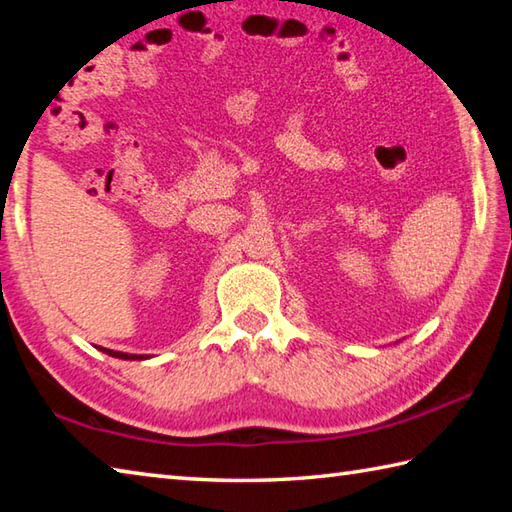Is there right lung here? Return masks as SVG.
<instances>
[{"mask_svg":"<svg viewBox=\"0 0 512 512\" xmlns=\"http://www.w3.org/2000/svg\"><path fill=\"white\" fill-rule=\"evenodd\" d=\"M105 353H109V356L114 358H123V360H143L147 356H138V353H123V351H111V349H102Z\"/></svg>","mask_w":512,"mask_h":512,"instance_id":"right-lung-1","label":"right lung"}]
</instances>
